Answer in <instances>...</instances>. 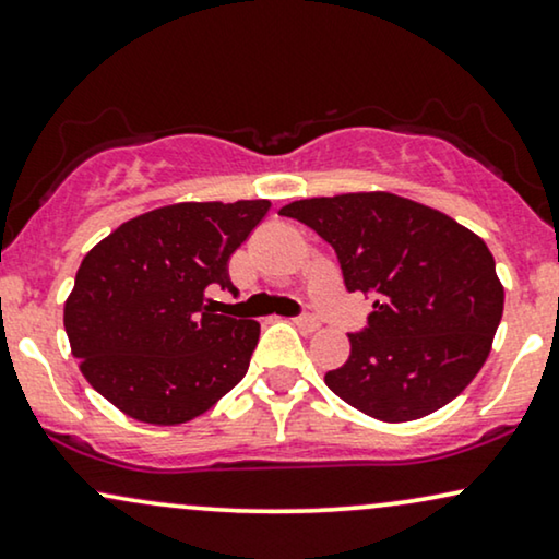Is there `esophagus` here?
<instances>
[{
	"instance_id": "34e87169",
	"label": "esophagus",
	"mask_w": 559,
	"mask_h": 559,
	"mask_svg": "<svg viewBox=\"0 0 559 559\" xmlns=\"http://www.w3.org/2000/svg\"><path fill=\"white\" fill-rule=\"evenodd\" d=\"M293 323L300 332H316L319 329V319H313V316H298V319H293Z\"/></svg>"
}]
</instances>
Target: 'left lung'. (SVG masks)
<instances>
[{
    "instance_id": "left-lung-1",
    "label": "left lung",
    "mask_w": 559,
    "mask_h": 559,
    "mask_svg": "<svg viewBox=\"0 0 559 559\" xmlns=\"http://www.w3.org/2000/svg\"><path fill=\"white\" fill-rule=\"evenodd\" d=\"M332 243L349 293L373 295L368 329L329 389L362 415L409 423L456 399L492 349L506 290L477 233L389 191L285 204Z\"/></svg>"
}]
</instances>
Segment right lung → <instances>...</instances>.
Segmentation results:
<instances>
[{
	"label": "right lung",
	"mask_w": 559,
	"mask_h": 559,
	"mask_svg": "<svg viewBox=\"0 0 559 559\" xmlns=\"http://www.w3.org/2000/svg\"><path fill=\"white\" fill-rule=\"evenodd\" d=\"M269 206H157L90 248L64 302V329L82 376L116 409L147 425H181L243 381L261 326L215 313L210 290L238 293L227 261Z\"/></svg>",
	"instance_id": "obj_1"
}]
</instances>
